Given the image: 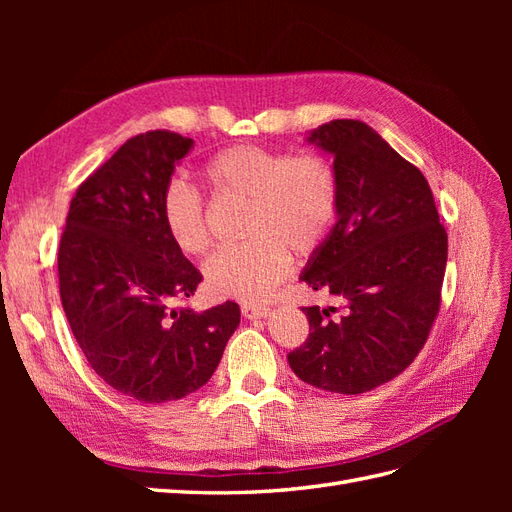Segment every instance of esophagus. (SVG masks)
<instances>
[{"label": "esophagus", "mask_w": 512, "mask_h": 512, "mask_svg": "<svg viewBox=\"0 0 512 512\" xmlns=\"http://www.w3.org/2000/svg\"><path fill=\"white\" fill-rule=\"evenodd\" d=\"M271 309L265 305H252V303H243L241 305V314L247 320H258V318H267Z\"/></svg>", "instance_id": "1"}]
</instances>
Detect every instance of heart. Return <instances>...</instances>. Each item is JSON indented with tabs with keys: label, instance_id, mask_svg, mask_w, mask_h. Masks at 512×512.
Masks as SVG:
<instances>
[{
	"label": "heart",
	"instance_id": "obj_1",
	"mask_svg": "<svg viewBox=\"0 0 512 512\" xmlns=\"http://www.w3.org/2000/svg\"><path fill=\"white\" fill-rule=\"evenodd\" d=\"M203 179L218 198L247 205L243 235L250 239L207 262L211 297L265 301L288 275L290 252L312 254L337 218V175L320 156L237 145L211 156ZM162 222L181 254L198 258L209 250L205 205L188 183L173 181L164 190Z\"/></svg>",
	"mask_w": 512,
	"mask_h": 512
}]
</instances>
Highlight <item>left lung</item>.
Wrapping results in <instances>:
<instances>
[{
    "instance_id": "1",
    "label": "left lung",
    "mask_w": 512,
    "mask_h": 512,
    "mask_svg": "<svg viewBox=\"0 0 512 512\" xmlns=\"http://www.w3.org/2000/svg\"><path fill=\"white\" fill-rule=\"evenodd\" d=\"M333 158L337 220L299 280L346 303L303 307L305 344L288 354L303 382L359 395L399 376L421 352L440 309L448 239L429 183L363 121L307 134Z\"/></svg>"
}]
</instances>
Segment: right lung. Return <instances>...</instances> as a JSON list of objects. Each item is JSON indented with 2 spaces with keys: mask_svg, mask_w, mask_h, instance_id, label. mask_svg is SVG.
I'll return each instance as SVG.
<instances>
[{
  "mask_svg": "<svg viewBox=\"0 0 512 512\" xmlns=\"http://www.w3.org/2000/svg\"><path fill=\"white\" fill-rule=\"evenodd\" d=\"M194 141L145 132L123 143L70 203L59 292L91 369L121 395L164 404L198 391L241 322L239 305L170 307L203 275L170 241L162 196Z\"/></svg>",
  "mask_w": 512,
  "mask_h": 512,
  "instance_id": "1",
  "label": "right lung"
}]
</instances>
